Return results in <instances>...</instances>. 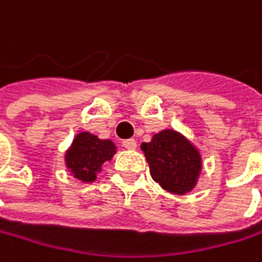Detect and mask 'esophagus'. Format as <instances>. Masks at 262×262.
Listing matches in <instances>:
<instances>
[{"label": "esophagus", "instance_id": "obj_1", "mask_svg": "<svg viewBox=\"0 0 262 262\" xmlns=\"http://www.w3.org/2000/svg\"><path fill=\"white\" fill-rule=\"evenodd\" d=\"M122 146L128 150H135L137 149V141L135 140H124L122 141Z\"/></svg>", "mask_w": 262, "mask_h": 262}]
</instances>
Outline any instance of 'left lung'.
<instances>
[{
    "label": "left lung",
    "mask_w": 262,
    "mask_h": 262,
    "mask_svg": "<svg viewBox=\"0 0 262 262\" xmlns=\"http://www.w3.org/2000/svg\"><path fill=\"white\" fill-rule=\"evenodd\" d=\"M141 150L154 181L164 190L187 195L196 187L203 172V155L184 134L164 128L154 135L150 143H143Z\"/></svg>",
    "instance_id": "obj_1"
}]
</instances>
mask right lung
I'll use <instances>...</instances> for the list:
<instances>
[{
	"mask_svg": "<svg viewBox=\"0 0 262 262\" xmlns=\"http://www.w3.org/2000/svg\"><path fill=\"white\" fill-rule=\"evenodd\" d=\"M115 154L116 146L112 140H101L95 134L79 132L64 152V166L75 180L90 184L96 181L102 164L110 161Z\"/></svg>",
	"mask_w": 262,
	"mask_h": 262,
	"instance_id": "obj_1",
	"label": "right lung"
}]
</instances>
